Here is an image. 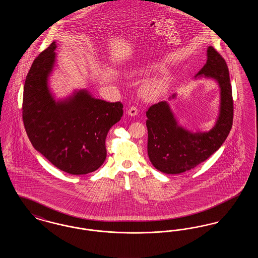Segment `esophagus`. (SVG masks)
<instances>
[{"instance_id":"1","label":"esophagus","mask_w":258,"mask_h":258,"mask_svg":"<svg viewBox=\"0 0 258 258\" xmlns=\"http://www.w3.org/2000/svg\"><path fill=\"white\" fill-rule=\"evenodd\" d=\"M130 116H136L138 114V109L136 106H132L128 108V110L126 112Z\"/></svg>"}]
</instances>
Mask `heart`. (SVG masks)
Here are the masks:
<instances>
[{
  "instance_id": "obj_1",
  "label": "heart",
  "mask_w": 258,
  "mask_h": 258,
  "mask_svg": "<svg viewBox=\"0 0 258 258\" xmlns=\"http://www.w3.org/2000/svg\"><path fill=\"white\" fill-rule=\"evenodd\" d=\"M139 73H143V70L138 71ZM168 87V81L166 77H157L153 79H149L143 83L140 89V94L143 98L148 99H154L162 96Z\"/></svg>"
}]
</instances>
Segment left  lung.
Instances as JSON below:
<instances>
[{"label":"left lung","mask_w":258,"mask_h":258,"mask_svg":"<svg viewBox=\"0 0 258 258\" xmlns=\"http://www.w3.org/2000/svg\"><path fill=\"white\" fill-rule=\"evenodd\" d=\"M199 76L213 78L221 87V110L212 130L191 134L179 126L166 101L152 105L146 112L148 156L163 173L180 174L197 167L219 150L231 131L233 98L229 72L226 61L213 46L208 47L207 61L196 77Z\"/></svg>","instance_id":"8db88e82"}]
</instances>
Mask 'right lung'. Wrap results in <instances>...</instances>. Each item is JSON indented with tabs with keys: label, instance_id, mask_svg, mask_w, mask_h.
Wrapping results in <instances>:
<instances>
[{
	"label": "right lung",
	"instance_id": "obj_1",
	"mask_svg": "<svg viewBox=\"0 0 258 258\" xmlns=\"http://www.w3.org/2000/svg\"><path fill=\"white\" fill-rule=\"evenodd\" d=\"M56 43L43 50L26 76L22 118L34 148L61 171L83 175L96 171L106 159L105 139L121 120L123 105L93 98L79 91L56 101L47 78L54 62Z\"/></svg>",
	"mask_w": 258,
	"mask_h": 258
}]
</instances>
